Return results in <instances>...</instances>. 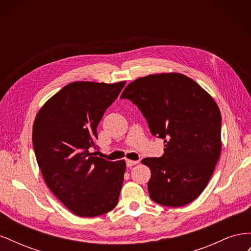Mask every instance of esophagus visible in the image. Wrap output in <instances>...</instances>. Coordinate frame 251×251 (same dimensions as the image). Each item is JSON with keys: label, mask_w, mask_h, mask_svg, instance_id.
I'll return each instance as SVG.
<instances>
[{"label": "esophagus", "mask_w": 251, "mask_h": 251, "mask_svg": "<svg viewBox=\"0 0 251 251\" xmlns=\"http://www.w3.org/2000/svg\"><path fill=\"white\" fill-rule=\"evenodd\" d=\"M126 166H127V168H131V166H133V165L138 163V161H136V160H130V159H127V160H126Z\"/></svg>", "instance_id": "34e87169"}]
</instances>
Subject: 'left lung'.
Returning a JSON list of instances; mask_svg holds the SVG:
<instances>
[{"instance_id":"left-lung-1","label":"left lung","mask_w":251,"mask_h":251,"mask_svg":"<svg viewBox=\"0 0 251 251\" xmlns=\"http://www.w3.org/2000/svg\"><path fill=\"white\" fill-rule=\"evenodd\" d=\"M137 105L164 154L144 158L151 199L179 207L198 198L221 154V113L206 91L181 73H158L128 83L120 96Z\"/></svg>"}]
</instances>
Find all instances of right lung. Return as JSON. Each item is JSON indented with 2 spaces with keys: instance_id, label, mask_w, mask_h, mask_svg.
Masks as SVG:
<instances>
[{
  "instance_id": "1",
  "label": "right lung",
  "mask_w": 251,
  "mask_h": 251,
  "mask_svg": "<svg viewBox=\"0 0 251 251\" xmlns=\"http://www.w3.org/2000/svg\"><path fill=\"white\" fill-rule=\"evenodd\" d=\"M126 81H74L48 100L37 113L32 142L37 164L50 191L72 214L96 217L116 206L126 161L91 153L97 126Z\"/></svg>"
}]
</instances>
